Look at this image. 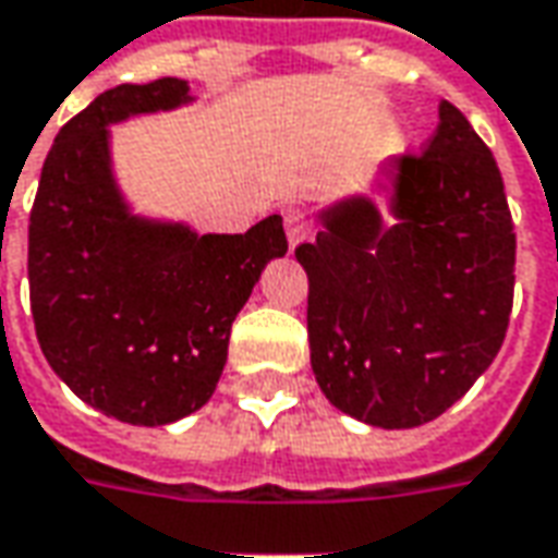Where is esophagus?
Here are the masks:
<instances>
[{
    "mask_svg": "<svg viewBox=\"0 0 558 558\" xmlns=\"http://www.w3.org/2000/svg\"><path fill=\"white\" fill-rule=\"evenodd\" d=\"M280 214H283V229H287V241H290V247H299V244L311 235V220H307L305 211H302V208H295V205L280 208Z\"/></svg>",
    "mask_w": 558,
    "mask_h": 558,
    "instance_id": "34e87169",
    "label": "esophagus"
}]
</instances>
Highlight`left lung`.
Here are the masks:
<instances>
[{
  "label": "left lung",
  "mask_w": 558,
  "mask_h": 558,
  "mask_svg": "<svg viewBox=\"0 0 558 558\" xmlns=\"http://www.w3.org/2000/svg\"><path fill=\"white\" fill-rule=\"evenodd\" d=\"M377 193L319 211L295 247L307 271V341L319 389L368 426L441 416L501 350L517 235L493 150L444 99L420 157L392 159Z\"/></svg>",
  "instance_id": "left-lung-1"
}]
</instances>
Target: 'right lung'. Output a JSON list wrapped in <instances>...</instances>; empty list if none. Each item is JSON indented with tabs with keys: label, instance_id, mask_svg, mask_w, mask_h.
<instances>
[{
	"label": "right lung",
	"instance_id": "add662e5",
	"mask_svg": "<svg viewBox=\"0 0 558 558\" xmlns=\"http://www.w3.org/2000/svg\"><path fill=\"white\" fill-rule=\"evenodd\" d=\"M190 99L181 77L105 89L60 130L29 214L41 353L77 399L132 426H166L211 399L232 319L287 253L278 214L244 235H198L123 202L108 126Z\"/></svg>",
	"mask_w": 558,
	"mask_h": 558
}]
</instances>
